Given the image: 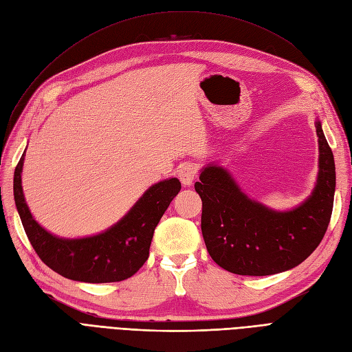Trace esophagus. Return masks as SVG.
<instances>
[{
  "label": "esophagus",
  "instance_id": "1",
  "mask_svg": "<svg viewBox=\"0 0 352 352\" xmlns=\"http://www.w3.org/2000/svg\"><path fill=\"white\" fill-rule=\"evenodd\" d=\"M179 179L180 182L184 184V186H190L194 184V180L197 179V175H198V168L190 164V163H185L179 167Z\"/></svg>",
  "mask_w": 352,
  "mask_h": 352
}]
</instances>
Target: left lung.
<instances>
[{
	"mask_svg": "<svg viewBox=\"0 0 352 352\" xmlns=\"http://www.w3.org/2000/svg\"><path fill=\"white\" fill-rule=\"evenodd\" d=\"M318 175L313 194L289 211H274L245 195L228 170H201L195 190L202 201L201 230L220 267L242 276H269L301 264L322 242L333 208L335 160L322 123Z\"/></svg>",
	"mask_w": 352,
	"mask_h": 352,
	"instance_id": "left-lung-1",
	"label": "left lung"
}]
</instances>
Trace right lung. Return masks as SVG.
Here are the masks:
<instances>
[{
	"label": "right lung",
	"mask_w": 352,
	"mask_h": 352,
	"mask_svg": "<svg viewBox=\"0 0 352 352\" xmlns=\"http://www.w3.org/2000/svg\"><path fill=\"white\" fill-rule=\"evenodd\" d=\"M25 153L14 170V201L32 247L50 269L67 279L88 283L120 282L140 270L150 255L154 230L172 199L179 179H166L145 190L129 212L98 235L65 239L47 232L32 217L22 188Z\"/></svg>",
	"instance_id": "1"
}]
</instances>
